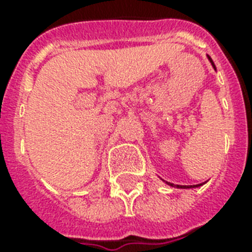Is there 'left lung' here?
I'll return each instance as SVG.
<instances>
[{"label":"left lung","instance_id":"obj_1","mask_svg":"<svg viewBox=\"0 0 252 252\" xmlns=\"http://www.w3.org/2000/svg\"><path fill=\"white\" fill-rule=\"evenodd\" d=\"M209 60H211V63L213 64V61H212L211 57H209ZM213 66H215V64H213ZM167 184H170V186H172V187H174V184L172 183H167ZM199 186H201V184H195V186H176V187L178 188H195V187H199Z\"/></svg>","mask_w":252,"mask_h":252}]
</instances>
